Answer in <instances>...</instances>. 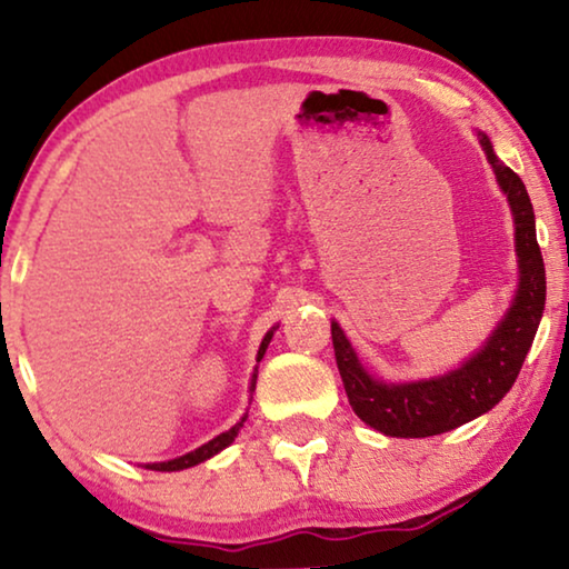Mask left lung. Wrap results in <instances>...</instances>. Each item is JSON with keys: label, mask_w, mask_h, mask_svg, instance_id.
Listing matches in <instances>:
<instances>
[{"label": "left lung", "mask_w": 569, "mask_h": 569, "mask_svg": "<svg viewBox=\"0 0 569 569\" xmlns=\"http://www.w3.org/2000/svg\"><path fill=\"white\" fill-rule=\"evenodd\" d=\"M479 144L495 170L497 183L508 197L516 222L518 256V290L512 295L508 313L500 318L485 345L446 376L386 383L365 370L347 333L337 321H331L333 355H337L339 376L345 380L347 399L365 425L388 438H430L485 415L516 383L539 331L543 302H547V274L536 240L531 199L523 181L497 158L485 131H479Z\"/></svg>", "instance_id": "1"}]
</instances>
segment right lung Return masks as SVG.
Wrapping results in <instances>:
<instances>
[{
    "instance_id": "1",
    "label": "right lung",
    "mask_w": 569,
    "mask_h": 569,
    "mask_svg": "<svg viewBox=\"0 0 569 569\" xmlns=\"http://www.w3.org/2000/svg\"><path fill=\"white\" fill-rule=\"evenodd\" d=\"M277 329H279V326H274V329L267 331V337L261 339V347H259V355H256V362H261V357H263V352H267L269 341H271V337H274V331H277ZM256 378H259V368H256V370H253V376H251V388H248V391H251V393L256 391ZM246 417H248V415L240 417V422L232 425L228 432L217 435V438H212V440H209V442H204V446L197 448V450H191V453H186V456H178V458H173V461L144 463V469H152V471H181V469H191V466H197V463H201V461H207V458L217 456V453H220V450L228 448L230 442L238 438V432H240V427H243Z\"/></svg>"
}]
</instances>
